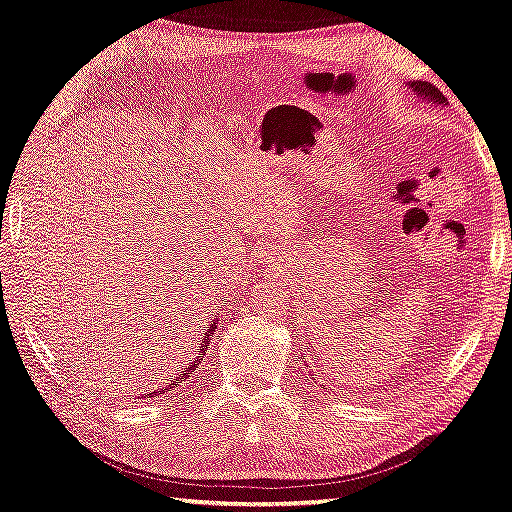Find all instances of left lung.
I'll return each mask as SVG.
<instances>
[{
  "label": "left lung",
  "instance_id": "obj_1",
  "mask_svg": "<svg viewBox=\"0 0 512 512\" xmlns=\"http://www.w3.org/2000/svg\"><path fill=\"white\" fill-rule=\"evenodd\" d=\"M409 87H411L413 94L420 96V99H425V101H430V103H437V106H444V103H446L444 94L439 92V89L432 87V84H428V82H411ZM323 390H326V385H323Z\"/></svg>",
  "mask_w": 512,
  "mask_h": 512
}]
</instances>
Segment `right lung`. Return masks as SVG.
<instances>
[{
  "mask_svg": "<svg viewBox=\"0 0 512 512\" xmlns=\"http://www.w3.org/2000/svg\"><path fill=\"white\" fill-rule=\"evenodd\" d=\"M215 328H217V323H215V321H212V323H210V326H208V331H205V333H203V342H200V347H203V349H208V345H210V335H215ZM198 364H200V359H193V361H189V366H186V368H184V371H181V373H179V378H177V380H170V383H165V387H163V390H158V392H151V397H158V394L172 392V387H174V385H177V383H179V380H186V378H189V375H191V373H193V371H196V368H198Z\"/></svg>",
  "mask_w": 512,
  "mask_h": 512,
  "instance_id": "right-lung-1",
  "label": "right lung"
}]
</instances>
